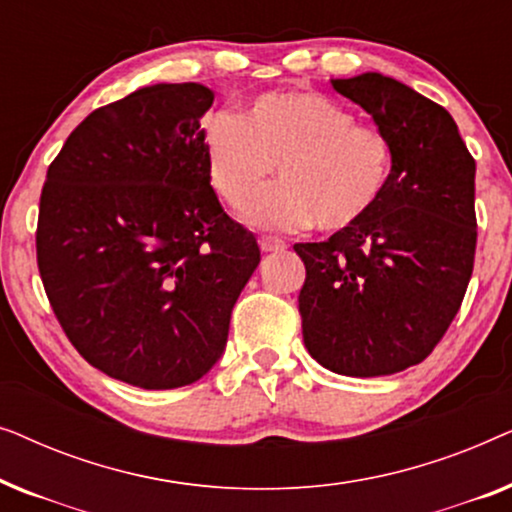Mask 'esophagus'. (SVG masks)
Masks as SVG:
<instances>
[{"mask_svg":"<svg viewBox=\"0 0 512 512\" xmlns=\"http://www.w3.org/2000/svg\"><path fill=\"white\" fill-rule=\"evenodd\" d=\"M258 247L265 254H277V251H284L286 244L282 240H277V237H258Z\"/></svg>","mask_w":512,"mask_h":512,"instance_id":"1","label":"esophagus"}]
</instances>
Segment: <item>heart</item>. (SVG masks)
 Segmentation results:
<instances>
[{"label":"heart","mask_w":512,"mask_h":512,"mask_svg":"<svg viewBox=\"0 0 512 512\" xmlns=\"http://www.w3.org/2000/svg\"><path fill=\"white\" fill-rule=\"evenodd\" d=\"M205 158L214 191L235 212L247 209L278 165L283 184L247 212L254 226L272 230L359 226L391 172L384 132L356 125L352 111L310 90L261 95L242 116L219 111L207 123Z\"/></svg>","instance_id":"b5f03b06"}]
</instances>
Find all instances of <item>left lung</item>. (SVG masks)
<instances>
[{
    "label": "left lung",
    "instance_id": "left-lung-1",
    "mask_svg": "<svg viewBox=\"0 0 512 512\" xmlns=\"http://www.w3.org/2000/svg\"><path fill=\"white\" fill-rule=\"evenodd\" d=\"M391 146L382 200L359 226L293 244L312 359L338 375H394L424 361L459 312L475 258V160L450 111L391 76L331 79Z\"/></svg>",
    "mask_w": 512,
    "mask_h": 512
}]
</instances>
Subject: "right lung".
Masks as SVG:
<instances>
[{"instance_id":"1","label":"right lung","mask_w":512,"mask_h":512,"mask_svg":"<svg viewBox=\"0 0 512 512\" xmlns=\"http://www.w3.org/2000/svg\"><path fill=\"white\" fill-rule=\"evenodd\" d=\"M202 83H156L95 109L46 172L37 263L67 338L139 389L198 382L261 263L207 174Z\"/></svg>"}]
</instances>
